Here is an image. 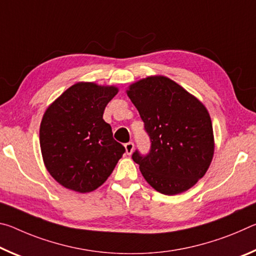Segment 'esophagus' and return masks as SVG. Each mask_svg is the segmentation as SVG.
<instances>
[{"label": "esophagus", "mask_w": 256, "mask_h": 256, "mask_svg": "<svg viewBox=\"0 0 256 256\" xmlns=\"http://www.w3.org/2000/svg\"><path fill=\"white\" fill-rule=\"evenodd\" d=\"M134 150V144L133 142H128V144H125V151H126L128 154H131Z\"/></svg>", "instance_id": "34e87169"}]
</instances>
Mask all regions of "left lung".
Returning a JSON list of instances; mask_svg holds the SVG:
<instances>
[{
  "label": "left lung",
  "instance_id": "obj_1",
  "mask_svg": "<svg viewBox=\"0 0 256 256\" xmlns=\"http://www.w3.org/2000/svg\"><path fill=\"white\" fill-rule=\"evenodd\" d=\"M144 123L151 146L132 159L144 180L164 196L185 192L202 178L214 152L209 112L193 94L162 76H148L128 86Z\"/></svg>",
  "mask_w": 256,
  "mask_h": 256
}]
</instances>
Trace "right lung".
I'll use <instances>...</instances> for the list:
<instances>
[{"mask_svg":"<svg viewBox=\"0 0 256 256\" xmlns=\"http://www.w3.org/2000/svg\"><path fill=\"white\" fill-rule=\"evenodd\" d=\"M118 92L112 86L78 82L46 110L40 130L42 160L64 188L92 192L105 183L122 158L125 148L102 120Z\"/></svg>","mask_w":256,"mask_h":256,"instance_id":"add662e5","label":"right lung"}]
</instances>
